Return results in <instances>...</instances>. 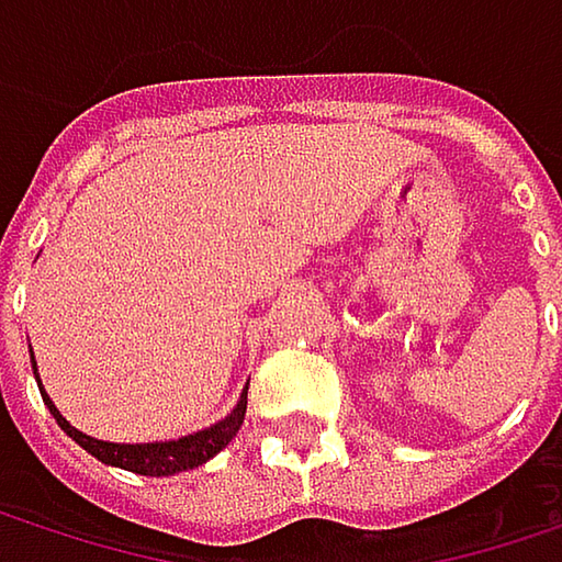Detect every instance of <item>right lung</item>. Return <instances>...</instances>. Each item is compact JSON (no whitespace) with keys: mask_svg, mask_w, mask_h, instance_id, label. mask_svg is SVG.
<instances>
[{"mask_svg":"<svg viewBox=\"0 0 562 562\" xmlns=\"http://www.w3.org/2000/svg\"><path fill=\"white\" fill-rule=\"evenodd\" d=\"M32 371L38 378V368H35V355H32ZM38 387H42V378H38ZM45 396V406L52 409V416L57 419V426L80 446L87 449L93 459H100L103 465H116V469H126V472H136V475H153V479H162V475H178V472H188V469H198L204 465L207 459H214L234 436L237 429L244 426V413H247V387L240 393L237 406L217 419L214 426L207 429H198V432H188L181 439H169V442H103V439H93L87 432H80L77 426H70L60 409L52 403V396L42 387Z\"/></svg>","mask_w":562,"mask_h":562,"instance_id":"obj_1","label":"right lung"}]
</instances>
